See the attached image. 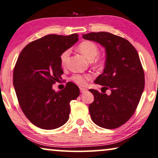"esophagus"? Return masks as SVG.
Masks as SVG:
<instances>
[{"instance_id": "esophagus-1", "label": "esophagus", "mask_w": 158, "mask_h": 158, "mask_svg": "<svg viewBox=\"0 0 158 158\" xmlns=\"http://www.w3.org/2000/svg\"><path fill=\"white\" fill-rule=\"evenodd\" d=\"M80 90H81V93H85L86 92L87 90H88V89L87 88H80Z\"/></svg>"}]
</instances>
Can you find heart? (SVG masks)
<instances>
[{"label": "heart", "instance_id": "b5f03b06", "mask_svg": "<svg viewBox=\"0 0 158 158\" xmlns=\"http://www.w3.org/2000/svg\"><path fill=\"white\" fill-rule=\"evenodd\" d=\"M77 50L83 54V56L85 57L88 60H92L94 59L96 56L99 53V48H98V45L95 44V43L92 42V41L85 40L80 43V45L77 47ZM70 50H66L63 53L60 55V63L62 65H65L67 61L68 57L70 56ZM94 63L96 65L100 66L102 65L103 61L101 59L98 58L95 60ZM91 78V75L86 74V75H80V74H75L71 77V80L75 83L81 85H85L87 81Z\"/></svg>", "mask_w": 158, "mask_h": 158}]
</instances>
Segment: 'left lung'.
<instances>
[{"label":"left lung","instance_id":"8db88e82","mask_svg":"<svg viewBox=\"0 0 158 158\" xmlns=\"http://www.w3.org/2000/svg\"><path fill=\"white\" fill-rule=\"evenodd\" d=\"M85 40L100 43L106 49L103 73L95 79L106 93L90 89L94 101L89 105L93 123L106 129L125 124L132 117L140 102L145 87V75L138 53L128 40L120 36L98 32L83 34Z\"/></svg>","mask_w":158,"mask_h":158}]
</instances>
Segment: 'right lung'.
Wrapping results in <instances>:
<instances>
[{
    "mask_svg": "<svg viewBox=\"0 0 158 158\" xmlns=\"http://www.w3.org/2000/svg\"><path fill=\"white\" fill-rule=\"evenodd\" d=\"M78 40L77 33L45 35L23 49L13 71V86L26 118L45 130L62 126L69 119L70 102L80 95L79 88L69 82L56 92L52 85L63 74L60 55Z\"/></svg>",
    "mask_w": 158,
    "mask_h": 158,
    "instance_id": "1",
    "label": "right lung"
}]
</instances>
